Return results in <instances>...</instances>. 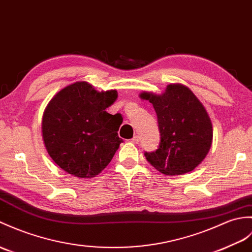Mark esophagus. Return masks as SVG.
Here are the masks:
<instances>
[{
  "instance_id": "34e87169",
  "label": "esophagus",
  "mask_w": 252,
  "mask_h": 252,
  "mask_svg": "<svg viewBox=\"0 0 252 252\" xmlns=\"http://www.w3.org/2000/svg\"><path fill=\"white\" fill-rule=\"evenodd\" d=\"M139 136L138 135H135V136H134L132 139H131V142L133 143V144H138L139 143Z\"/></svg>"
}]
</instances>
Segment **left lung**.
<instances>
[{
  "label": "left lung",
  "instance_id": "left-lung-1",
  "mask_svg": "<svg viewBox=\"0 0 252 252\" xmlns=\"http://www.w3.org/2000/svg\"><path fill=\"white\" fill-rule=\"evenodd\" d=\"M154 105L160 131L159 148L145 153L160 173L175 176L194 169L205 159L213 143V126L203 104L188 87L171 84L162 94L143 92Z\"/></svg>",
  "mask_w": 252,
  "mask_h": 252
}]
</instances>
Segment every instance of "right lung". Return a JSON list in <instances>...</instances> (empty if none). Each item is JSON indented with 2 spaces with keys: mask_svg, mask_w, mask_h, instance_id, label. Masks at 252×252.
Listing matches in <instances>:
<instances>
[{
  "mask_svg": "<svg viewBox=\"0 0 252 252\" xmlns=\"http://www.w3.org/2000/svg\"><path fill=\"white\" fill-rule=\"evenodd\" d=\"M118 93L96 91L86 81L63 88L43 115L42 133L47 153L63 171L78 178H92L112 161L119 145L120 114L106 108Z\"/></svg>",
  "mask_w": 252,
  "mask_h": 252,
  "instance_id": "1",
  "label": "right lung"
}]
</instances>
